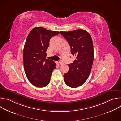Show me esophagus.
<instances>
[{
	"label": "esophagus",
	"instance_id": "esophagus-1",
	"mask_svg": "<svg viewBox=\"0 0 121 121\" xmlns=\"http://www.w3.org/2000/svg\"><path fill=\"white\" fill-rule=\"evenodd\" d=\"M59 63L60 64V65H62V64H63V61L62 60H59Z\"/></svg>",
	"mask_w": 121,
	"mask_h": 121
}]
</instances>
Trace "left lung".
Returning <instances> with one entry per match:
<instances>
[{
  "label": "left lung",
  "instance_id": "left-lung-1",
  "mask_svg": "<svg viewBox=\"0 0 121 121\" xmlns=\"http://www.w3.org/2000/svg\"><path fill=\"white\" fill-rule=\"evenodd\" d=\"M71 48V54L76 56L73 63L68 64L69 70L64 75L65 83L69 87L77 88L83 85L91 73L94 59L93 44L90 33L78 29L60 31Z\"/></svg>",
  "mask_w": 121,
  "mask_h": 121
}]
</instances>
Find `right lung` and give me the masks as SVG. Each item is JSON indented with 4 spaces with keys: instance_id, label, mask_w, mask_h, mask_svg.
Returning <instances> with one entry per match:
<instances>
[{
    "instance_id": "right-lung-1",
    "label": "right lung",
    "mask_w": 121,
    "mask_h": 121,
    "mask_svg": "<svg viewBox=\"0 0 121 121\" xmlns=\"http://www.w3.org/2000/svg\"><path fill=\"white\" fill-rule=\"evenodd\" d=\"M42 27L34 28L29 33L23 49V65L26 75L34 86L43 88L50 82L56 64L46 59L50 39L59 34Z\"/></svg>"
}]
</instances>
